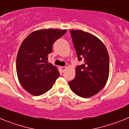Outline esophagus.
<instances>
[{
    "mask_svg": "<svg viewBox=\"0 0 129 129\" xmlns=\"http://www.w3.org/2000/svg\"><path fill=\"white\" fill-rule=\"evenodd\" d=\"M60 68H61V71H62V72H64V71L66 70H67V67H60Z\"/></svg>",
    "mask_w": 129,
    "mask_h": 129,
    "instance_id": "1",
    "label": "esophagus"
}]
</instances>
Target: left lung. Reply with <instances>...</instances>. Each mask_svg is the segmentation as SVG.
I'll return each mask as SVG.
<instances>
[{"mask_svg":"<svg viewBox=\"0 0 129 129\" xmlns=\"http://www.w3.org/2000/svg\"><path fill=\"white\" fill-rule=\"evenodd\" d=\"M78 61L84 64L75 68V77L69 82L71 90L84 98L98 94L106 85L110 72L106 46L98 37L82 30H70Z\"/></svg>","mask_w":129,"mask_h":129,"instance_id":"obj_1","label":"left lung"}]
</instances>
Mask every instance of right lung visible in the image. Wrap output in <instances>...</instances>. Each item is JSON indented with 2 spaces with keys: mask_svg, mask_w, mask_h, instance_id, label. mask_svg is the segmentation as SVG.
<instances>
[{
  "mask_svg": "<svg viewBox=\"0 0 129 129\" xmlns=\"http://www.w3.org/2000/svg\"><path fill=\"white\" fill-rule=\"evenodd\" d=\"M67 30L43 29L33 31L21 44L16 57L19 83L28 92L40 95L49 90L59 77L57 68L49 63L53 44Z\"/></svg>",
  "mask_w": 129,
  "mask_h": 129,
  "instance_id": "right-lung-1",
  "label": "right lung"
}]
</instances>
